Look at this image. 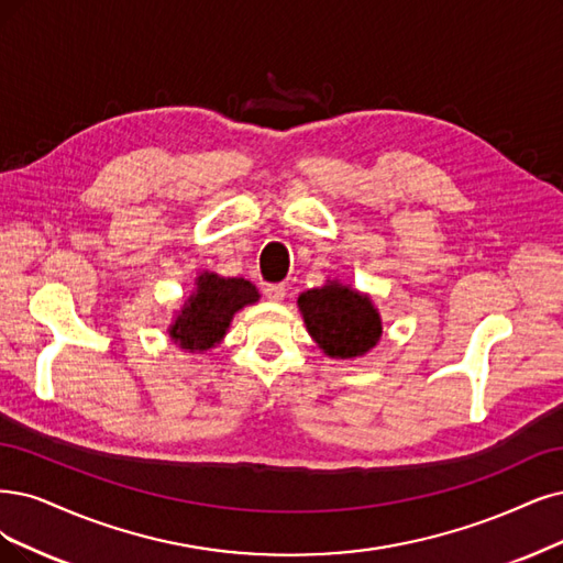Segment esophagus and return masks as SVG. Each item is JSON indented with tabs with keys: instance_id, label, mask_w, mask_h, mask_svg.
I'll use <instances>...</instances> for the list:
<instances>
[{
	"instance_id": "obj_1",
	"label": "esophagus",
	"mask_w": 563,
	"mask_h": 563,
	"mask_svg": "<svg viewBox=\"0 0 563 563\" xmlns=\"http://www.w3.org/2000/svg\"><path fill=\"white\" fill-rule=\"evenodd\" d=\"M285 295H287L285 285H264V297L268 301H283Z\"/></svg>"
}]
</instances>
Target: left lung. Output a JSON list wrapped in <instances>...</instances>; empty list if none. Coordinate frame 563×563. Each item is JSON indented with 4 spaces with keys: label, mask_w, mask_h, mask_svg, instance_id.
<instances>
[{
    "label": "left lung",
    "mask_w": 563,
    "mask_h": 563,
    "mask_svg": "<svg viewBox=\"0 0 563 563\" xmlns=\"http://www.w3.org/2000/svg\"><path fill=\"white\" fill-rule=\"evenodd\" d=\"M297 306L310 339L331 360L364 357L383 339V318L376 303L339 278L306 289Z\"/></svg>",
    "instance_id": "8db88e82"
}]
</instances>
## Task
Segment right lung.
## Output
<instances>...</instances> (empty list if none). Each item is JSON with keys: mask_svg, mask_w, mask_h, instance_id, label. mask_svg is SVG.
<instances>
[{"mask_svg": "<svg viewBox=\"0 0 563 563\" xmlns=\"http://www.w3.org/2000/svg\"><path fill=\"white\" fill-rule=\"evenodd\" d=\"M260 289L245 278H224L216 271H199L192 295L174 310L169 339L183 352H203L222 343L234 316L260 301Z\"/></svg>", "mask_w": 563, "mask_h": 563, "instance_id": "1", "label": "right lung"}]
</instances>
